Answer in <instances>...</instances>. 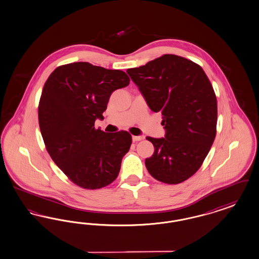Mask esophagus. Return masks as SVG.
<instances>
[{
	"label": "esophagus",
	"instance_id": "esophagus-1",
	"mask_svg": "<svg viewBox=\"0 0 259 259\" xmlns=\"http://www.w3.org/2000/svg\"><path fill=\"white\" fill-rule=\"evenodd\" d=\"M144 136H133V141L134 142H139V141H142V140H144Z\"/></svg>",
	"mask_w": 259,
	"mask_h": 259
}]
</instances>
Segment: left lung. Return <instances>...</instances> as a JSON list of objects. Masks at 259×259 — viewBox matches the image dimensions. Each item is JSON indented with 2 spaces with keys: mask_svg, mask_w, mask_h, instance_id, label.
Here are the masks:
<instances>
[{
  "mask_svg": "<svg viewBox=\"0 0 259 259\" xmlns=\"http://www.w3.org/2000/svg\"><path fill=\"white\" fill-rule=\"evenodd\" d=\"M126 72L150 110L163 115L165 138H146L155 149L145 159L148 172L167 184L185 181L200 167L216 137L217 99L206 74L176 55Z\"/></svg>",
  "mask_w": 259,
  "mask_h": 259,
  "instance_id": "obj_1",
  "label": "left lung"
}]
</instances>
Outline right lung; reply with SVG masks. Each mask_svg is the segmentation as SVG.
Listing matches in <instances>:
<instances>
[{
	"label": "right lung",
	"instance_id": "right-lung-1",
	"mask_svg": "<svg viewBox=\"0 0 259 259\" xmlns=\"http://www.w3.org/2000/svg\"><path fill=\"white\" fill-rule=\"evenodd\" d=\"M121 70L89 62L59 66L47 79L38 107L46 149L55 164L78 186L100 189L117 177L132 137L126 131L95 129L111 94L129 84Z\"/></svg>",
	"mask_w": 259,
	"mask_h": 259
}]
</instances>
